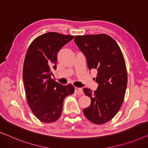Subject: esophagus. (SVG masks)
Segmentation results:
<instances>
[{
  "label": "esophagus",
  "mask_w": 148,
  "mask_h": 148,
  "mask_svg": "<svg viewBox=\"0 0 148 148\" xmlns=\"http://www.w3.org/2000/svg\"><path fill=\"white\" fill-rule=\"evenodd\" d=\"M75 91L77 94H83V89L82 88H80V87H75Z\"/></svg>",
  "instance_id": "esophagus-1"
}]
</instances>
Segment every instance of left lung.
<instances>
[{
	"label": "left lung",
	"mask_w": 148,
	"mask_h": 148,
	"mask_svg": "<svg viewBox=\"0 0 148 148\" xmlns=\"http://www.w3.org/2000/svg\"><path fill=\"white\" fill-rule=\"evenodd\" d=\"M74 41L86 57L89 69L97 70V89H83L91 98L83 113L92 123H105L117 114L125 97L127 73L123 54L116 41L106 34L77 35Z\"/></svg>",
	"instance_id": "obj_1"
}]
</instances>
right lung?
Listing matches in <instances>:
<instances>
[{
  "mask_svg": "<svg viewBox=\"0 0 148 148\" xmlns=\"http://www.w3.org/2000/svg\"><path fill=\"white\" fill-rule=\"evenodd\" d=\"M74 37L55 32L43 34L27 51L23 71L27 100L35 117L44 123L61 117L64 99L75 91L71 84L63 85L51 77V71L57 69L59 50Z\"/></svg>",
  "mask_w": 148,
  "mask_h": 148,
  "instance_id": "1",
  "label": "right lung"
}]
</instances>
